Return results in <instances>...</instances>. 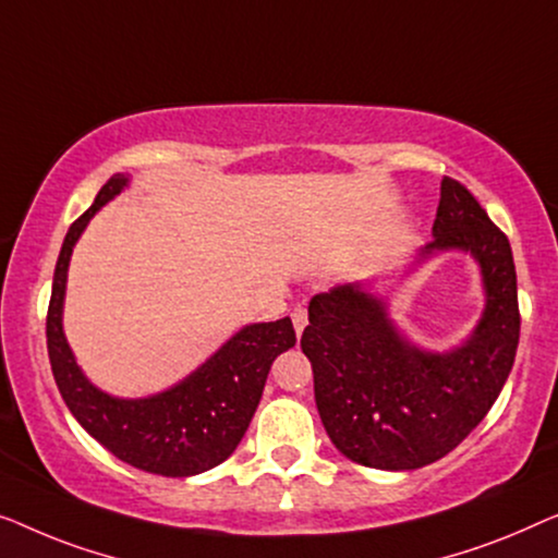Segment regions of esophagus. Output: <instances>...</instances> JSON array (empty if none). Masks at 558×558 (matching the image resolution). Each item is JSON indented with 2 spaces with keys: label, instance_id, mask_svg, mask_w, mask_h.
I'll list each match as a JSON object with an SVG mask.
<instances>
[{
  "label": "esophagus",
  "instance_id": "1",
  "mask_svg": "<svg viewBox=\"0 0 558 558\" xmlns=\"http://www.w3.org/2000/svg\"><path fill=\"white\" fill-rule=\"evenodd\" d=\"M290 318H293V328H295V333L301 336V333H303V328H305V324H308V311H305L303 305H298V308H293V313H290Z\"/></svg>",
  "mask_w": 558,
  "mask_h": 558
}]
</instances>
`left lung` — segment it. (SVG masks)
<instances>
[{
	"label": "left lung",
	"instance_id": "1",
	"mask_svg": "<svg viewBox=\"0 0 558 558\" xmlns=\"http://www.w3.org/2000/svg\"><path fill=\"white\" fill-rule=\"evenodd\" d=\"M435 240L481 265L485 311L462 347L435 354L389 320L387 303L336 286L311 298L301 349L313 366L316 407L336 450L376 470H417L445 458L481 425L511 374L521 313L511 242L454 179L439 186Z\"/></svg>",
	"mask_w": 558,
	"mask_h": 558
}]
</instances>
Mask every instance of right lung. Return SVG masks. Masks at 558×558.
<instances>
[{
    "label": "right lung",
    "instance_id": "add662e5",
    "mask_svg": "<svg viewBox=\"0 0 558 558\" xmlns=\"http://www.w3.org/2000/svg\"><path fill=\"white\" fill-rule=\"evenodd\" d=\"M125 184L129 177L113 174L100 186L96 202L70 225L54 265L47 308V354L54 384L85 433L133 468L154 475L190 477L225 462L240 445L260 404L272 361L295 347L293 320L245 326L197 372L161 395L119 399L93 387L62 333L68 265L90 217L121 194Z\"/></svg>",
    "mask_w": 558,
    "mask_h": 558
}]
</instances>
